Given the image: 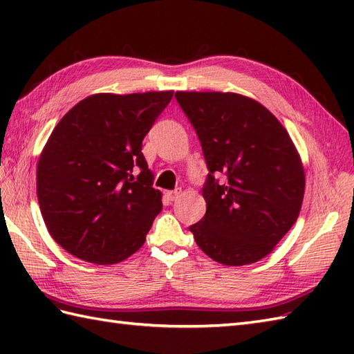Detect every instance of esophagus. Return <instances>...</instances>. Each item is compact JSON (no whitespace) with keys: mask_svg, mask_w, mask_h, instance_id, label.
Returning <instances> with one entry per match:
<instances>
[{"mask_svg":"<svg viewBox=\"0 0 354 354\" xmlns=\"http://www.w3.org/2000/svg\"><path fill=\"white\" fill-rule=\"evenodd\" d=\"M181 189H176V190H171V192H167V198L170 201H176L179 196H181Z\"/></svg>","mask_w":354,"mask_h":354,"instance_id":"34e87169","label":"esophagus"}]
</instances>
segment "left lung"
<instances>
[{
    "label": "left lung",
    "instance_id": "left-lung-1",
    "mask_svg": "<svg viewBox=\"0 0 354 354\" xmlns=\"http://www.w3.org/2000/svg\"><path fill=\"white\" fill-rule=\"evenodd\" d=\"M201 141L209 170L207 212L190 227L198 246L227 266L259 261L301 209L306 176L288 131L272 112L236 93L175 94ZM223 175L219 183L214 175Z\"/></svg>",
    "mask_w": 354,
    "mask_h": 354
}]
</instances>
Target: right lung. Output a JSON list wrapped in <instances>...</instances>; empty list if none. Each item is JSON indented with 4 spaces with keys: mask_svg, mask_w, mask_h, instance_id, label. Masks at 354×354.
<instances>
[{
    "mask_svg": "<svg viewBox=\"0 0 354 354\" xmlns=\"http://www.w3.org/2000/svg\"><path fill=\"white\" fill-rule=\"evenodd\" d=\"M171 97L94 94L53 129L37 161V202L50 236L74 257L115 265L146 242L162 202L142 138Z\"/></svg>",
    "mask_w": 354,
    "mask_h": 354,
    "instance_id": "obj_1",
    "label": "right lung"
}]
</instances>
